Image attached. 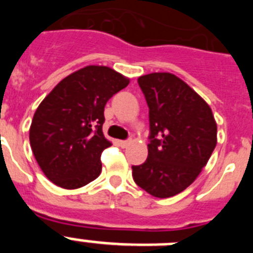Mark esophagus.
Wrapping results in <instances>:
<instances>
[{
    "mask_svg": "<svg viewBox=\"0 0 253 253\" xmlns=\"http://www.w3.org/2000/svg\"><path fill=\"white\" fill-rule=\"evenodd\" d=\"M119 144H120V147H122V148H126V147L130 144V140H120Z\"/></svg>",
    "mask_w": 253,
    "mask_h": 253,
    "instance_id": "1",
    "label": "esophagus"
}]
</instances>
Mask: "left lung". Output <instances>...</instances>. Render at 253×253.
<instances>
[{"mask_svg": "<svg viewBox=\"0 0 253 253\" xmlns=\"http://www.w3.org/2000/svg\"><path fill=\"white\" fill-rule=\"evenodd\" d=\"M149 107L148 157L131 166L135 184L156 198H169L193 184L216 146L209 105L172 73L138 78Z\"/></svg>", "mask_w": 253, "mask_h": 253, "instance_id": "obj_1", "label": "left lung"}]
</instances>
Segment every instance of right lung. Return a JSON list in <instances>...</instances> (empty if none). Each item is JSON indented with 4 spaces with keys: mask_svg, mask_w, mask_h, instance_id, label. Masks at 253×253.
Returning a JSON list of instances; mask_svg holds the SVG:
<instances>
[{
    "mask_svg": "<svg viewBox=\"0 0 253 253\" xmlns=\"http://www.w3.org/2000/svg\"><path fill=\"white\" fill-rule=\"evenodd\" d=\"M129 80L104 66H87L63 78L42 101L31 122L30 146L44 175L63 189H78L99 177L104 109Z\"/></svg>",
    "mask_w": 253,
    "mask_h": 253,
    "instance_id": "right-lung-1",
    "label": "right lung"
}]
</instances>
